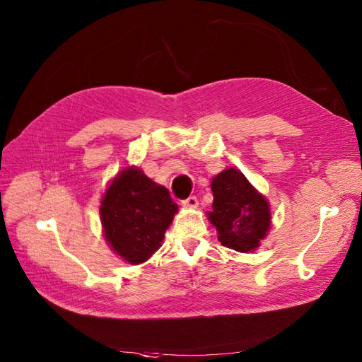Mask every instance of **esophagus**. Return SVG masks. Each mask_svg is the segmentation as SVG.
<instances>
[{"label":"esophagus","instance_id":"esophagus-1","mask_svg":"<svg viewBox=\"0 0 362 362\" xmlns=\"http://www.w3.org/2000/svg\"><path fill=\"white\" fill-rule=\"evenodd\" d=\"M182 205L185 206V209H196V206L199 205V201L196 196H189L188 199H185V201H182Z\"/></svg>","mask_w":362,"mask_h":362}]
</instances>
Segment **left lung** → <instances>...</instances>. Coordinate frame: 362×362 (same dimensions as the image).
I'll return each mask as SVG.
<instances>
[{
	"mask_svg": "<svg viewBox=\"0 0 362 362\" xmlns=\"http://www.w3.org/2000/svg\"><path fill=\"white\" fill-rule=\"evenodd\" d=\"M213 205L209 219L218 230L222 245L236 252L255 250L271 228V209L266 197L235 168L224 169L211 180Z\"/></svg>",
	"mask_w": 362,
	"mask_h": 362,
	"instance_id": "left-lung-1",
	"label": "left lung"
}]
</instances>
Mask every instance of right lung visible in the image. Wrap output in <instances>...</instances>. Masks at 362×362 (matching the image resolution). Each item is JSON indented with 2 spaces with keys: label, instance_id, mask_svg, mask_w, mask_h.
I'll return each mask as SVG.
<instances>
[{
  "label": "right lung",
  "instance_id": "1",
  "mask_svg": "<svg viewBox=\"0 0 362 362\" xmlns=\"http://www.w3.org/2000/svg\"><path fill=\"white\" fill-rule=\"evenodd\" d=\"M177 209L169 191L140 168L122 169L99 206L105 241L127 263H144L160 249Z\"/></svg>",
  "mask_w": 362,
  "mask_h": 362
}]
</instances>
